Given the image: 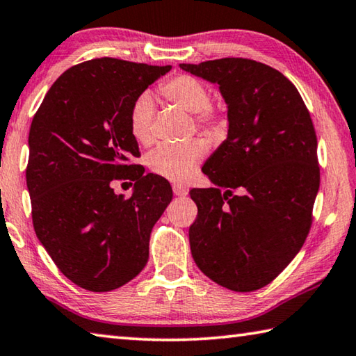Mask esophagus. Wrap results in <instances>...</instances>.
Returning a JSON list of instances; mask_svg holds the SVG:
<instances>
[{"label": "esophagus", "mask_w": 356, "mask_h": 356, "mask_svg": "<svg viewBox=\"0 0 356 356\" xmlns=\"http://www.w3.org/2000/svg\"><path fill=\"white\" fill-rule=\"evenodd\" d=\"M172 191H174V195H176V196H186V195H188V188H186V186H184V185H180V184H174Z\"/></svg>", "instance_id": "1"}]
</instances>
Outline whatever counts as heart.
Returning a JSON list of instances; mask_svg holds the SVG:
<instances>
[{
	"instance_id": "b5f03b06",
	"label": "heart",
	"mask_w": 356,
	"mask_h": 356,
	"mask_svg": "<svg viewBox=\"0 0 356 356\" xmlns=\"http://www.w3.org/2000/svg\"><path fill=\"white\" fill-rule=\"evenodd\" d=\"M160 95L182 111L193 113L199 126L209 131L224 126V113L210 104V92L202 82L190 74H179L160 86ZM154 99L151 93H141L132 102L129 111V129L140 145L152 141ZM207 147L200 140H191L177 146H159L146 161L149 170L171 182H186L196 172L202 161Z\"/></svg>"
}]
</instances>
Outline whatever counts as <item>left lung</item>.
Here are the masks:
<instances>
[{
    "label": "left lung",
    "mask_w": 356,
    "mask_h": 356,
    "mask_svg": "<svg viewBox=\"0 0 356 356\" xmlns=\"http://www.w3.org/2000/svg\"><path fill=\"white\" fill-rule=\"evenodd\" d=\"M180 68L218 83L229 120L227 138L202 166L215 188L190 191L197 205L191 255L218 285L260 289L288 266L312 227L319 190L312 116L294 83L261 62L225 57Z\"/></svg>",
    "instance_id": "left-lung-1"
}]
</instances>
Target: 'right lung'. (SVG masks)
<instances>
[{
  "instance_id": "add662e5",
  "label": "right lung",
  "mask_w": 356,
  "mask_h": 356,
  "mask_svg": "<svg viewBox=\"0 0 356 356\" xmlns=\"http://www.w3.org/2000/svg\"><path fill=\"white\" fill-rule=\"evenodd\" d=\"M171 70L113 57L67 70L29 129L26 168L35 235L77 286L106 293L137 277L149 258L154 224L172 199L168 180L146 174L129 111ZM134 182L129 200L113 184Z\"/></svg>"
}]
</instances>
